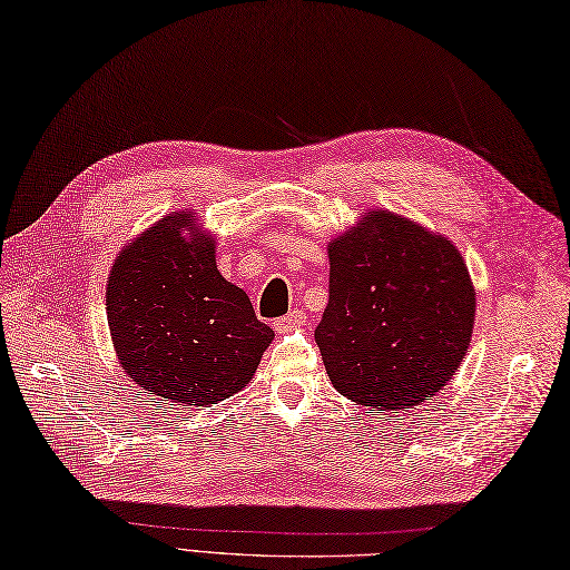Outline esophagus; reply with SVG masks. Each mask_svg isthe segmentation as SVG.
<instances>
[{
	"mask_svg": "<svg viewBox=\"0 0 570 570\" xmlns=\"http://www.w3.org/2000/svg\"><path fill=\"white\" fill-rule=\"evenodd\" d=\"M304 322H307V314H304L302 309H295V312H289V314L281 316V318H275L273 328H275L277 333H287V331L304 326Z\"/></svg>",
	"mask_w": 570,
	"mask_h": 570,
	"instance_id": "obj_1",
	"label": "esophagus"
}]
</instances>
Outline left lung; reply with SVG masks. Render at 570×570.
I'll return each instance as SVG.
<instances>
[{
	"label": "left lung",
	"instance_id": "obj_1",
	"mask_svg": "<svg viewBox=\"0 0 570 570\" xmlns=\"http://www.w3.org/2000/svg\"><path fill=\"white\" fill-rule=\"evenodd\" d=\"M328 261V304L314 338L331 384L377 411L435 396L474 328V287L460 252L382 210L333 242Z\"/></svg>",
	"mask_w": 570,
	"mask_h": 570
}]
</instances>
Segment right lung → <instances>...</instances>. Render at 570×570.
<instances>
[{"mask_svg": "<svg viewBox=\"0 0 570 570\" xmlns=\"http://www.w3.org/2000/svg\"><path fill=\"white\" fill-rule=\"evenodd\" d=\"M188 215L161 219L118 256L106 312L130 380L171 404L207 406L254 377L273 328L215 266V246L184 239Z\"/></svg>", "mask_w": 570, "mask_h": 570, "instance_id": "obj_1", "label": "right lung"}]
</instances>
